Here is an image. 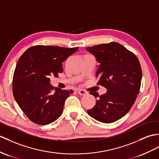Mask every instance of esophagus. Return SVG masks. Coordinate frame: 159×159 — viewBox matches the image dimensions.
<instances>
[{"mask_svg": "<svg viewBox=\"0 0 159 159\" xmlns=\"http://www.w3.org/2000/svg\"><path fill=\"white\" fill-rule=\"evenodd\" d=\"M77 92L78 93V94L81 96H85L88 94V92L84 90H77Z\"/></svg>", "mask_w": 159, "mask_h": 159, "instance_id": "obj_1", "label": "esophagus"}]
</instances>
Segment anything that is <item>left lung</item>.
<instances>
[{
  "mask_svg": "<svg viewBox=\"0 0 159 159\" xmlns=\"http://www.w3.org/2000/svg\"><path fill=\"white\" fill-rule=\"evenodd\" d=\"M93 54L100 63L96 77L98 85L107 92L99 95L95 106L88 110V114L100 122L113 123L123 117L134 104L142 80V69L138 57L123 45L112 42L86 48Z\"/></svg>",
  "mask_w": 159,
  "mask_h": 159,
  "instance_id": "8db88e82",
  "label": "left lung"
}]
</instances>
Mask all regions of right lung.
<instances>
[{
  "label": "right lung",
  "instance_id": "1",
  "mask_svg": "<svg viewBox=\"0 0 159 159\" xmlns=\"http://www.w3.org/2000/svg\"><path fill=\"white\" fill-rule=\"evenodd\" d=\"M78 48L36 45L19 58L13 77V94L30 121L44 125L61 115L65 100L73 91L55 88L49 77L63 72L62 63Z\"/></svg>",
  "mask_w": 159,
  "mask_h": 159
}]
</instances>
